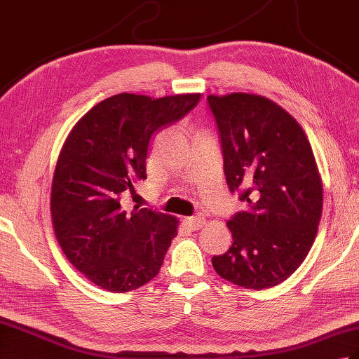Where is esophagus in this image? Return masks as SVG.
<instances>
[{"label":"esophagus","instance_id":"34e87169","mask_svg":"<svg viewBox=\"0 0 359 359\" xmlns=\"http://www.w3.org/2000/svg\"><path fill=\"white\" fill-rule=\"evenodd\" d=\"M187 225L191 228V230H199L205 224H207V219L202 216H196V217H187Z\"/></svg>","mask_w":359,"mask_h":359}]
</instances>
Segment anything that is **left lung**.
Masks as SVG:
<instances>
[{
    "instance_id": "1",
    "label": "left lung",
    "mask_w": 359,
    "mask_h": 359,
    "mask_svg": "<svg viewBox=\"0 0 359 359\" xmlns=\"http://www.w3.org/2000/svg\"><path fill=\"white\" fill-rule=\"evenodd\" d=\"M224 149L226 184L242 189L241 211L226 226L233 243L212 257L220 278L264 290L299 269L323 216V180L301 125L270 98L208 95Z\"/></svg>"
}]
</instances>
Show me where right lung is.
Masks as SVG:
<instances>
[{"label": "right lung", "instance_id": "add662e5", "mask_svg": "<svg viewBox=\"0 0 359 359\" xmlns=\"http://www.w3.org/2000/svg\"><path fill=\"white\" fill-rule=\"evenodd\" d=\"M199 98L112 95L66 137L52 179V225L67 261L97 287L126 293L158 274L177 236V217L139 207L126 212L118 199L147 179L151 137L180 120Z\"/></svg>", "mask_w": 359, "mask_h": 359}]
</instances>
